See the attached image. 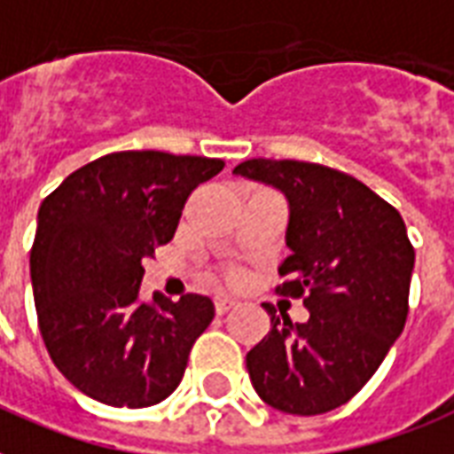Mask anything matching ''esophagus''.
I'll return each mask as SVG.
<instances>
[{
  "mask_svg": "<svg viewBox=\"0 0 454 454\" xmlns=\"http://www.w3.org/2000/svg\"><path fill=\"white\" fill-rule=\"evenodd\" d=\"M235 300L233 297H216V300H214V309H216V314H226L228 309H233L235 307Z\"/></svg>",
  "mask_w": 454,
  "mask_h": 454,
  "instance_id": "1",
  "label": "esophagus"
}]
</instances>
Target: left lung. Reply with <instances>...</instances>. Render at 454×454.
<instances>
[{
  "label": "left lung",
  "instance_id": "8db88e82",
  "mask_svg": "<svg viewBox=\"0 0 454 454\" xmlns=\"http://www.w3.org/2000/svg\"><path fill=\"white\" fill-rule=\"evenodd\" d=\"M235 176L288 200L278 293L302 297L309 319L276 317L247 352L257 395L273 410L324 414L372 379L407 319L414 247L403 216L348 173L307 161L250 159Z\"/></svg>",
  "mask_w": 454,
  "mask_h": 454
}]
</instances>
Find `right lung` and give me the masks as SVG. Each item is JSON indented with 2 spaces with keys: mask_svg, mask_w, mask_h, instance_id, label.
<instances>
[{
  "mask_svg": "<svg viewBox=\"0 0 454 454\" xmlns=\"http://www.w3.org/2000/svg\"><path fill=\"white\" fill-rule=\"evenodd\" d=\"M221 159L114 152L74 171L37 212L35 309L51 362L97 403L150 407L178 388L214 302L140 300L143 259L171 240L183 207Z\"/></svg>",
  "mask_w": 454,
  "mask_h": 454,
  "instance_id": "right-lung-1",
  "label": "right lung"
}]
</instances>
